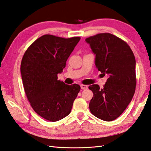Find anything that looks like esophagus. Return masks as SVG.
<instances>
[{"label":"esophagus","mask_w":151,"mask_h":151,"mask_svg":"<svg viewBox=\"0 0 151 151\" xmlns=\"http://www.w3.org/2000/svg\"><path fill=\"white\" fill-rule=\"evenodd\" d=\"M81 87L82 90H86V89H88V88L87 85H84V84H81Z\"/></svg>","instance_id":"obj_1"}]
</instances>
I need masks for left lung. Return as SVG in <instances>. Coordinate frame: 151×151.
<instances>
[{
  "mask_svg": "<svg viewBox=\"0 0 151 151\" xmlns=\"http://www.w3.org/2000/svg\"><path fill=\"white\" fill-rule=\"evenodd\" d=\"M96 54V65L102 75H108L105 84L89 86L93 97L90 112L104 121L114 120L124 111L136 86L135 58L125 41L111 33H99L86 38Z\"/></svg>",
  "mask_w": 151,
  "mask_h": 151,
  "instance_id": "8db88e82",
  "label": "left lung"
}]
</instances>
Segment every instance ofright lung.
<instances>
[{"mask_svg": "<svg viewBox=\"0 0 151 151\" xmlns=\"http://www.w3.org/2000/svg\"><path fill=\"white\" fill-rule=\"evenodd\" d=\"M80 39L44 35L32 42L23 56L20 70L26 96L33 110L50 122L69 114L81 90L78 84L68 85L58 80V74L65 67Z\"/></svg>", "mask_w": 151, "mask_h": 151, "instance_id": "1", "label": "right lung"}]
</instances>
